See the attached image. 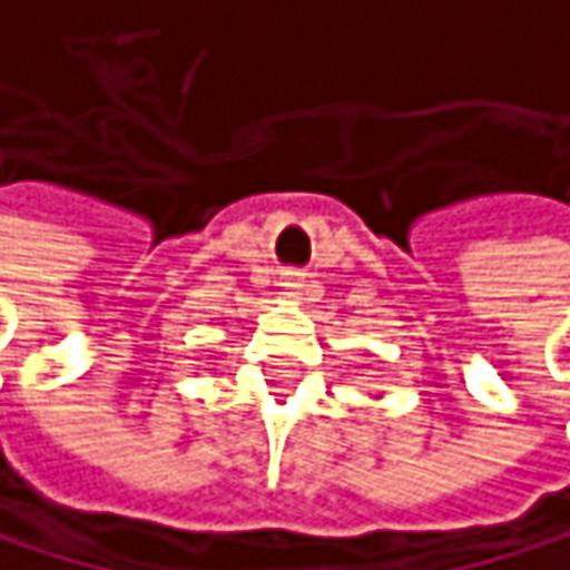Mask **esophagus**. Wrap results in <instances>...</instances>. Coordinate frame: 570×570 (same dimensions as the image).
I'll return each instance as SVG.
<instances>
[{
  "instance_id": "34e87169",
  "label": "esophagus",
  "mask_w": 570,
  "mask_h": 570,
  "mask_svg": "<svg viewBox=\"0 0 570 570\" xmlns=\"http://www.w3.org/2000/svg\"><path fill=\"white\" fill-rule=\"evenodd\" d=\"M284 286L289 293H303V289H306V277H303V274H286Z\"/></svg>"
}]
</instances>
